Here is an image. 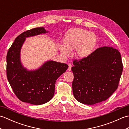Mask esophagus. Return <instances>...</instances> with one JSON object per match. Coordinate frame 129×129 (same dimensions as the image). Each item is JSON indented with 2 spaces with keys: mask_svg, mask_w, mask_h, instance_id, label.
<instances>
[{
  "mask_svg": "<svg viewBox=\"0 0 129 129\" xmlns=\"http://www.w3.org/2000/svg\"><path fill=\"white\" fill-rule=\"evenodd\" d=\"M68 65H69V68H68V70L71 71V70H72V64H68Z\"/></svg>",
  "mask_w": 129,
  "mask_h": 129,
  "instance_id": "esophagus-1",
  "label": "esophagus"
}]
</instances>
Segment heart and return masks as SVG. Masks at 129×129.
I'll return each instance as SVG.
<instances>
[{
    "label": "heart",
    "mask_w": 129,
    "mask_h": 129,
    "mask_svg": "<svg viewBox=\"0 0 129 129\" xmlns=\"http://www.w3.org/2000/svg\"><path fill=\"white\" fill-rule=\"evenodd\" d=\"M97 38L95 34L81 28L71 29L63 39L64 44L59 45V50L63 55L68 56L70 51L75 49L74 55L79 59L89 56L96 45Z\"/></svg>",
    "instance_id": "obj_1"
}]
</instances>
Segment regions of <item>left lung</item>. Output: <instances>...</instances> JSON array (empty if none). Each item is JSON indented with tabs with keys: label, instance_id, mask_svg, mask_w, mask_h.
<instances>
[{
	"label": "left lung",
	"instance_id": "left-lung-1",
	"mask_svg": "<svg viewBox=\"0 0 129 129\" xmlns=\"http://www.w3.org/2000/svg\"><path fill=\"white\" fill-rule=\"evenodd\" d=\"M72 83L76 100L86 105L105 101L118 87L122 72L120 52L113 47L97 49L85 58L73 61Z\"/></svg>",
	"mask_w": 129,
	"mask_h": 129
}]
</instances>
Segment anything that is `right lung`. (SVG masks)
Instances as JSON below:
<instances>
[{
	"label": "right lung",
	"mask_w": 129,
	"mask_h": 129,
	"mask_svg": "<svg viewBox=\"0 0 129 129\" xmlns=\"http://www.w3.org/2000/svg\"><path fill=\"white\" fill-rule=\"evenodd\" d=\"M43 27L23 32L15 39L7 55V75L14 94L24 103L39 105L54 96L55 82L66 72L68 65L48 60L35 70L23 66L20 59L21 49L26 38L48 33Z\"/></svg>",
	"instance_id": "1"
}]
</instances>
